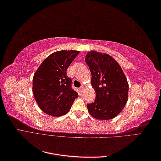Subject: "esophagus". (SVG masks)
<instances>
[{"label": "esophagus", "instance_id": "34e87169", "mask_svg": "<svg viewBox=\"0 0 161 161\" xmlns=\"http://www.w3.org/2000/svg\"><path fill=\"white\" fill-rule=\"evenodd\" d=\"M84 88H85V87H84L83 86H82H82H81V87H80V90L82 91H83V90H84Z\"/></svg>", "mask_w": 161, "mask_h": 161}]
</instances>
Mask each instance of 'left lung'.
Masks as SVG:
<instances>
[{
  "instance_id": "8db88e82",
  "label": "left lung",
  "mask_w": 161,
  "mask_h": 161,
  "mask_svg": "<svg viewBox=\"0 0 161 161\" xmlns=\"http://www.w3.org/2000/svg\"><path fill=\"white\" fill-rule=\"evenodd\" d=\"M85 62L96 95L94 103L86 105L89 113L99 120L115 118L128 99L129 85L124 72L118 62L106 53L90 51Z\"/></svg>"
}]
</instances>
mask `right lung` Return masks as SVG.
Wrapping results in <instances>:
<instances>
[{
	"mask_svg": "<svg viewBox=\"0 0 161 161\" xmlns=\"http://www.w3.org/2000/svg\"><path fill=\"white\" fill-rule=\"evenodd\" d=\"M76 50H60L48 56L34 73L33 93L40 109L51 116L69 112L77 92L71 88L72 80L66 70L79 53Z\"/></svg>",
	"mask_w": 161,
	"mask_h": 161,
	"instance_id": "right-lung-1",
	"label": "right lung"
}]
</instances>
